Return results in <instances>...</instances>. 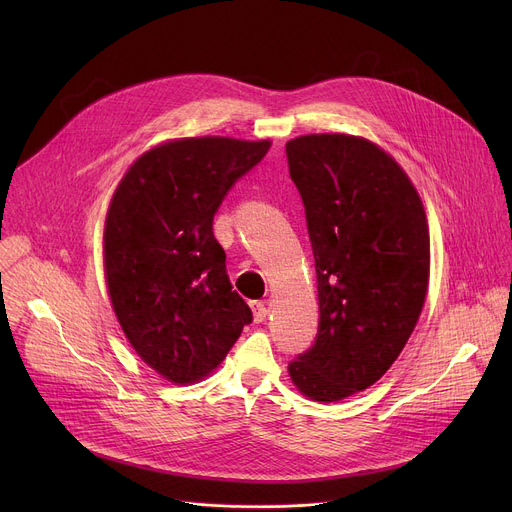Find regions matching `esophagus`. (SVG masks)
Masks as SVG:
<instances>
[{"label": "esophagus", "mask_w": 512, "mask_h": 512, "mask_svg": "<svg viewBox=\"0 0 512 512\" xmlns=\"http://www.w3.org/2000/svg\"><path fill=\"white\" fill-rule=\"evenodd\" d=\"M249 306H251V312H253V320H255V322H263V320L267 318L269 310H267L265 302H251Z\"/></svg>", "instance_id": "1"}]
</instances>
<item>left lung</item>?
<instances>
[{"label":"left lung","mask_w":512,"mask_h":512,"mask_svg":"<svg viewBox=\"0 0 512 512\" xmlns=\"http://www.w3.org/2000/svg\"><path fill=\"white\" fill-rule=\"evenodd\" d=\"M316 259L320 330L289 364L312 401L375 385L405 348L429 285V227L405 170L381 145L348 133L285 143Z\"/></svg>","instance_id":"obj_1"}]
</instances>
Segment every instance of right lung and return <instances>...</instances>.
Listing matches in <instances>:
<instances>
[{"instance_id":"1","label":"right lung","mask_w":512,"mask_h":512,"mask_svg":"<svg viewBox=\"0 0 512 512\" xmlns=\"http://www.w3.org/2000/svg\"><path fill=\"white\" fill-rule=\"evenodd\" d=\"M269 148V139H168L143 152L113 192L103 231L109 300L135 354L168 383L206 379L253 320L212 218Z\"/></svg>"}]
</instances>
